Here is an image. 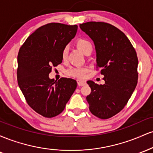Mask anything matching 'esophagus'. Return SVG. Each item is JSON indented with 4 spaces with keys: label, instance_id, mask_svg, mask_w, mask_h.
Instances as JSON below:
<instances>
[{
    "label": "esophagus",
    "instance_id": "34e87169",
    "mask_svg": "<svg viewBox=\"0 0 153 153\" xmlns=\"http://www.w3.org/2000/svg\"><path fill=\"white\" fill-rule=\"evenodd\" d=\"M77 82H78V85L79 86H82V85H85V83H86L85 80H80V79H78V80H77Z\"/></svg>",
    "mask_w": 153,
    "mask_h": 153
}]
</instances>
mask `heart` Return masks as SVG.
<instances>
[{"mask_svg":"<svg viewBox=\"0 0 153 153\" xmlns=\"http://www.w3.org/2000/svg\"><path fill=\"white\" fill-rule=\"evenodd\" d=\"M75 45L77 47V48L79 50L81 51L82 53L85 54V55H89L92 52V45L88 40L85 39H78L75 41ZM68 52V48L65 47L62 52V59L63 61H65L67 59ZM87 72L88 69L86 68H83V67H71V68L67 70L65 73L68 76L73 77V78H83L87 73Z\"/></svg>","mask_w":153,"mask_h":153,"instance_id":"b5f03b06","label":"heart"}]
</instances>
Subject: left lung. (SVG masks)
<instances>
[{"label":"left lung","instance_id":"left-lung-1","mask_svg":"<svg viewBox=\"0 0 153 153\" xmlns=\"http://www.w3.org/2000/svg\"><path fill=\"white\" fill-rule=\"evenodd\" d=\"M80 27L94 41L96 68L105 81L103 85L87 82L91 88L86 97L89 109L98 118L109 119L124 108L137 86V52L127 36L111 24L90 22Z\"/></svg>","mask_w":153,"mask_h":153}]
</instances>
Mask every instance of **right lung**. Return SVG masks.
<instances>
[{
  "instance_id": "add662e5",
  "label": "right lung",
  "mask_w": 153,
  "mask_h": 153,
  "mask_svg": "<svg viewBox=\"0 0 153 153\" xmlns=\"http://www.w3.org/2000/svg\"><path fill=\"white\" fill-rule=\"evenodd\" d=\"M77 25L50 23L36 29L18 54L17 80L28 105L39 114L52 118L62 113L77 87L76 80L50 79L52 67L62 62V52L74 38Z\"/></svg>"
}]
</instances>
